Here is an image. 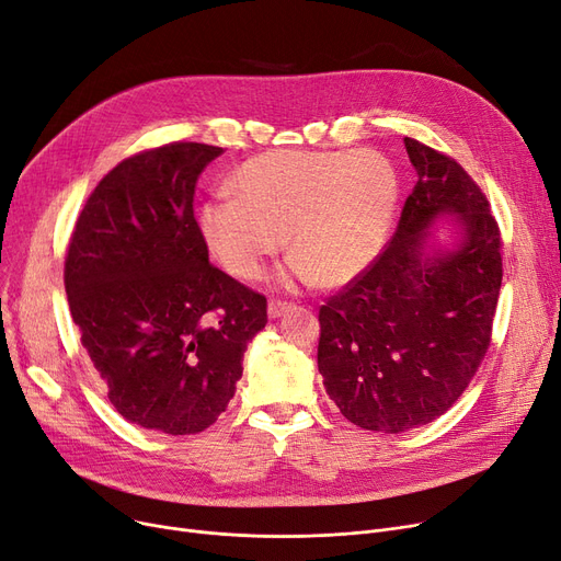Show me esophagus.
I'll list each match as a JSON object with an SVG mask.
<instances>
[{
	"label": "esophagus",
	"mask_w": 561,
	"mask_h": 561,
	"mask_svg": "<svg viewBox=\"0 0 561 561\" xmlns=\"http://www.w3.org/2000/svg\"><path fill=\"white\" fill-rule=\"evenodd\" d=\"M288 309H290V302H286V300H271V302H267V316H271V319H279V316Z\"/></svg>",
	"instance_id": "obj_1"
}]
</instances>
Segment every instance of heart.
<instances>
[{
    "instance_id": "heart-1",
    "label": "heart",
    "mask_w": 561,
    "mask_h": 561,
    "mask_svg": "<svg viewBox=\"0 0 561 561\" xmlns=\"http://www.w3.org/2000/svg\"><path fill=\"white\" fill-rule=\"evenodd\" d=\"M231 187L202 206L199 229L238 279H256L286 233V279L346 284L385 248L399 204L394 167L371 149L267 151L242 162Z\"/></svg>"
}]
</instances>
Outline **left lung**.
Instances as JSON below:
<instances>
[{
    "label": "left lung",
    "mask_w": 561,
    "mask_h": 561,
    "mask_svg": "<svg viewBox=\"0 0 561 561\" xmlns=\"http://www.w3.org/2000/svg\"><path fill=\"white\" fill-rule=\"evenodd\" d=\"M417 183L389 245L319 311V371L348 422L403 433L458 401L491 346L502 236L481 187L454 158L405 137ZM458 214L456 251L423 252L425 229Z\"/></svg>",
    "instance_id": "left-lung-1"
}]
</instances>
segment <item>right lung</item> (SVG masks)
Here are the masks:
<instances>
[{"mask_svg": "<svg viewBox=\"0 0 561 561\" xmlns=\"http://www.w3.org/2000/svg\"><path fill=\"white\" fill-rule=\"evenodd\" d=\"M220 146L172 141L118 162L72 229L64 265L70 316L110 403L169 435L227 410L265 296L208 261L194 187Z\"/></svg>", "mask_w": 561, "mask_h": 561, "instance_id": "1", "label": "right lung"}]
</instances>
